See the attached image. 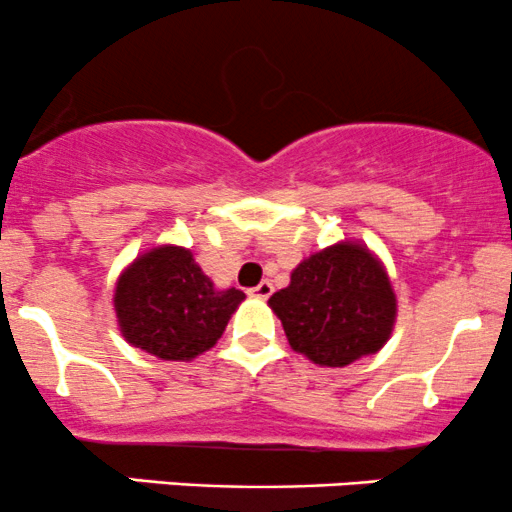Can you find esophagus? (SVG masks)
<instances>
[{
    "instance_id": "esophagus-1",
    "label": "esophagus",
    "mask_w": 512,
    "mask_h": 512,
    "mask_svg": "<svg viewBox=\"0 0 512 512\" xmlns=\"http://www.w3.org/2000/svg\"><path fill=\"white\" fill-rule=\"evenodd\" d=\"M272 291H274V286H272V282H260L255 286V289H250V296H255V299H269V296H272Z\"/></svg>"
}]
</instances>
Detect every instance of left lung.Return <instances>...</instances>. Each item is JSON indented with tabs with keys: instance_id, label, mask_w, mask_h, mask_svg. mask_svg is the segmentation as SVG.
<instances>
[{
	"instance_id": "left-lung-1",
	"label": "left lung",
	"mask_w": 512,
	"mask_h": 512,
	"mask_svg": "<svg viewBox=\"0 0 512 512\" xmlns=\"http://www.w3.org/2000/svg\"><path fill=\"white\" fill-rule=\"evenodd\" d=\"M291 350L320 367H347L391 338L396 294L367 245L342 240L306 257L269 299Z\"/></svg>"
}]
</instances>
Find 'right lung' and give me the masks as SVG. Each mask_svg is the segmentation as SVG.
<instances>
[{"label":"right lung","mask_w":512,"mask_h":512,"mask_svg":"<svg viewBox=\"0 0 512 512\" xmlns=\"http://www.w3.org/2000/svg\"><path fill=\"white\" fill-rule=\"evenodd\" d=\"M245 294L218 291L192 250L160 245L121 272L114 308L123 338L167 362H189L211 350Z\"/></svg>","instance_id":"right-lung-1"}]
</instances>
